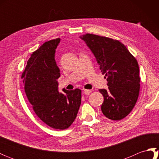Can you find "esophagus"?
Instances as JSON below:
<instances>
[{"instance_id":"obj_1","label":"esophagus","mask_w":159,"mask_h":159,"mask_svg":"<svg viewBox=\"0 0 159 159\" xmlns=\"http://www.w3.org/2000/svg\"><path fill=\"white\" fill-rule=\"evenodd\" d=\"M91 92H92V91L89 89H83V93H85V95H89Z\"/></svg>"}]
</instances>
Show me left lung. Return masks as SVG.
I'll return each instance as SVG.
<instances>
[{
	"mask_svg": "<svg viewBox=\"0 0 159 159\" xmlns=\"http://www.w3.org/2000/svg\"><path fill=\"white\" fill-rule=\"evenodd\" d=\"M79 38L96 57L108 89H100L104 96L101 110L104 116L120 120L133 110L139 96V65L123 43L117 40L93 34Z\"/></svg>",
	"mask_w": 159,
	"mask_h": 159,
	"instance_id": "left-lung-1",
	"label": "left lung"
}]
</instances>
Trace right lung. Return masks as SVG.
<instances>
[{
    "label": "right lung",
    "instance_id": "1",
    "mask_svg": "<svg viewBox=\"0 0 159 159\" xmlns=\"http://www.w3.org/2000/svg\"><path fill=\"white\" fill-rule=\"evenodd\" d=\"M61 39L45 42L33 52L22 74L25 90L37 116L50 127L64 130L76 119L81 103V90L59 92L60 70L55 61Z\"/></svg>",
    "mask_w": 159,
    "mask_h": 159
}]
</instances>
